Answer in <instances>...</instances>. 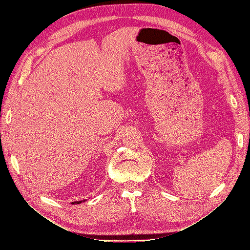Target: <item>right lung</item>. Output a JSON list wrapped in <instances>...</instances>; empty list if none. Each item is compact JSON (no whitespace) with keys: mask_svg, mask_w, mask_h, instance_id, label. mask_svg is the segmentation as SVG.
I'll list each match as a JSON object with an SVG mask.
<instances>
[{"mask_svg":"<svg viewBox=\"0 0 250 250\" xmlns=\"http://www.w3.org/2000/svg\"><path fill=\"white\" fill-rule=\"evenodd\" d=\"M85 200H83V202H84ZM82 201H74V202H72V204H78V203H81Z\"/></svg>","mask_w":250,"mask_h":250,"instance_id":"add662e5","label":"right lung"}]
</instances>
